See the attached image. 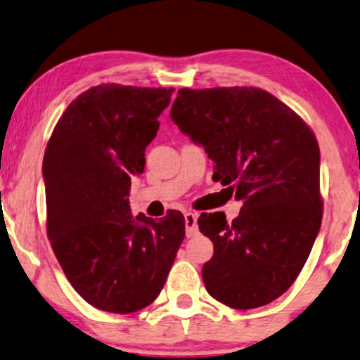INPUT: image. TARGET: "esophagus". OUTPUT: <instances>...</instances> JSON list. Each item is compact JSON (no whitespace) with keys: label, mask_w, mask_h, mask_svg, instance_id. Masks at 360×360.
<instances>
[{"label":"esophagus","mask_w":360,"mask_h":360,"mask_svg":"<svg viewBox=\"0 0 360 360\" xmlns=\"http://www.w3.org/2000/svg\"><path fill=\"white\" fill-rule=\"evenodd\" d=\"M185 229L188 238L198 236V216L195 212H185Z\"/></svg>","instance_id":"34e87169"}]
</instances>
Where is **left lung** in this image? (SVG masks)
I'll return each mask as SVG.
<instances>
[{"instance_id": "8db88e82", "label": "left lung", "mask_w": 360, "mask_h": 360, "mask_svg": "<svg viewBox=\"0 0 360 360\" xmlns=\"http://www.w3.org/2000/svg\"><path fill=\"white\" fill-rule=\"evenodd\" d=\"M172 122L214 162L212 179L242 200L240 216L202 212L214 243L206 290L238 310L266 305L304 268L321 226L320 149L304 120L257 87L180 89Z\"/></svg>"}]
</instances>
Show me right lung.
Segmentation results:
<instances>
[{
    "mask_svg": "<svg viewBox=\"0 0 360 360\" xmlns=\"http://www.w3.org/2000/svg\"><path fill=\"white\" fill-rule=\"evenodd\" d=\"M174 89L101 84L76 97L45 149L46 233L60 266L87 304L133 314L162 290L185 238V217L131 216V179Z\"/></svg>",
    "mask_w": 360,
    "mask_h": 360,
    "instance_id": "obj_1",
    "label": "right lung"
}]
</instances>
